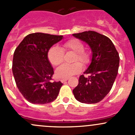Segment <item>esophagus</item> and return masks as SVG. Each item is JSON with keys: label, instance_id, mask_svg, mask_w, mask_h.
<instances>
[{"label": "esophagus", "instance_id": "34e87169", "mask_svg": "<svg viewBox=\"0 0 135 135\" xmlns=\"http://www.w3.org/2000/svg\"><path fill=\"white\" fill-rule=\"evenodd\" d=\"M68 80V78H65V79H61V81L62 82V83H63V82H65V81H67Z\"/></svg>", "mask_w": 135, "mask_h": 135}]
</instances>
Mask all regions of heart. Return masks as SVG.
Instances as JSON below:
<instances>
[{"label":"heart","mask_w":135,"mask_h":135,"mask_svg":"<svg viewBox=\"0 0 135 135\" xmlns=\"http://www.w3.org/2000/svg\"><path fill=\"white\" fill-rule=\"evenodd\" d=\"M84 45L81 41L77 39H72L63 44L62 49L59 46H52L48 52V58L53 66H58L63 61V51L70 50L76 53L74 62L79 61L83 65H85L90 61V55L87 52L84 51ZM81 64L74 63L71 65H62L57 69L56 76L59 78L65 79L77 74L82 69Z\"/></svg>","instance_id":"obj_1"}]
</instances>
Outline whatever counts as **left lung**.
<instances>
[{
    "mask_svg": "<svg viewBox=\"0 0 135 135\" xmlns=\"http://www.w3.org/2000/svg\"><path fill=\"white\" fill-rule=\"evenodd\" d=\"M72 35L88 44L92 51L91 63L84 72L90 76H79L78 85L73 90L74 97L81 103H98L114 84L118 71L119 54L109 38L94 31Z\"/></svg>",
    "mask_w": 135,
    "mask_h": 135,
    "instance_id": "obj_1",
    "label": "left lung"
}]
</instances>
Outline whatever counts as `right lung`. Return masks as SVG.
I'll list each match as a JSON object with an SVG mask.
<instances>
[{
    "label": "right lung",
    "instance_id": "1",
    "mask_svg": "<svg viewBox=\"0 0 135 135\" xmlns=\"http://www.w3.org/2000/svg\"><path fill=\"white\" fill-rule=\"evenodd\" d=\"M63 35L30 33L16 48L12 72L17 86L27 101L45 104L57 98L63 83L52 81L54 69L48 58L49 50Z\"/></svg>",
    "mask_w": 135,
    "mask_h": 135
}]
</instances>
